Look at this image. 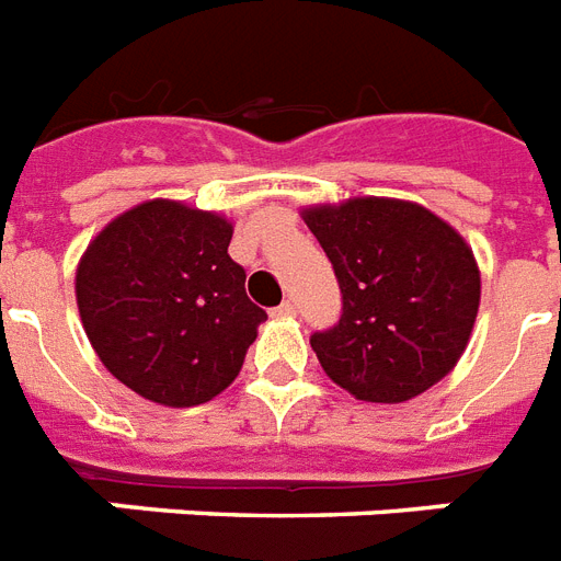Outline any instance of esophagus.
Returning <instances> with one entry per match:
<instances>
[{
  "label": "esophagus",
  "mask_w": 561,
  "mask_h": 561,
  "mask_svg": "<svg viewBox=\"0 0 561 561\" xmlns=\"http://www.w3.org/2000/svg\"><path fill=\"white\" fill-rule=\"evenodd\" d=\"M272 316L293 318L295 316V304L293 301H284V304H280V307H275V312H272Z\"/></svg>",
  "instance_id": "esophagus-1"
}]
</instances>
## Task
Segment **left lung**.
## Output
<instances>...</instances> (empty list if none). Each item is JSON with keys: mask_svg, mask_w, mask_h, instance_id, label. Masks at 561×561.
Segmentation results:
<instances>
[{"mask_svg": "<svg viewBox=\"0 0 561 561\" xmlns=\"http://www.w3.org/2000/svg\"><path fill=\"white\" fill-rule=\"evenodd\" d=\"M339 277L342 318L309 335L324 374L356 400L405 402L463 356L481 272L463 237L432 210L356 196L304 210Z\"/></svg>", "mask_w": 561, "mask_h": 561, "instance_id": "8db88e82", "label": "left lung"}]
</instances>
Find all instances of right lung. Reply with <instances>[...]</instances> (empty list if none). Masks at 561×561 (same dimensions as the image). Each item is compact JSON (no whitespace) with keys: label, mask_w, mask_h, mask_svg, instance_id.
<instances>
[{"label":"right lung","mask_w":561,"mask_h":561,"mask_svg":"<svg viewBox=\"0 0 561 561\" xmlns=\"http://www.w3.org/2000/svg\"><path fill=\"white\" fill-rule=\"evenodd\" d=\"M234 228L214 210L150 199L115 217L78 263L83 330L118 382L191 408L234 382L266 309L231 260Z\"/></svg>","instance_id":"1"}]
</instances>
